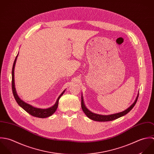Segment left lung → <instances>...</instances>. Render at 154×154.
<instances>
[{
    "mask_svg": "<svg viewBox=\"0 0 154 154\" xmlns=\"http://www.w3.org/2000/svg\"><path fill=\"white\" fill-rule=\"evenodd\" d=\"M139 93H138L134 102L129 107H128L126 110H124L121 112H119V113H114V114H111V115H103L94 113L91 112L90 110H88L87 108V107L85 105L82 94L81 95V107H82V110L84 111L85 114L87 116V117L89 118L90 119H92V120H94V121H100V122L110 121H113L114 119H118V118H119L121 116H123L127 114L133 108V107L135 106L136 103L137 102L138 97H139Z\"/></svg>",
    "mask_w": 154,
    "mask_h": 154,
    "instance_id": "obj_1",
    "label": "left lung"
}]
</instances>
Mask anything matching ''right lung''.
Returning a JSON list of instances; mask_svg holds the SVG:
<instances>
[{"mask_svg": "<svg viewBox=\"0 0 154 154\" xmlns=\"http://www.w3.org/2000/svg\"><path fill=\"white\" fill-rule=\"evenodd\" d=\"M18 55V53L17 55L16 56V58L14 62L12 70V93H13V94H14V98H15L16 102L18 104V105L20 107H21L24 110H26L27 113H29V114H30L31 115H32L35 117H38V118H47V117L51 116L52 115L53 113H54V112L56 111V110L58 107L59 99L63 96V94L64 93L66 89H65L61 93V94L58 96L55 104L51 107L47 108V109H41V108L35 107L27 103L24 102V101H23L18 96V94H17L16 89H15V85L14 69H15V66Z\"/></svg>", "mask_w": 154, "mask_h": 154, "instance_id": "obj_1", "label": "right lung"}]
</instances>
